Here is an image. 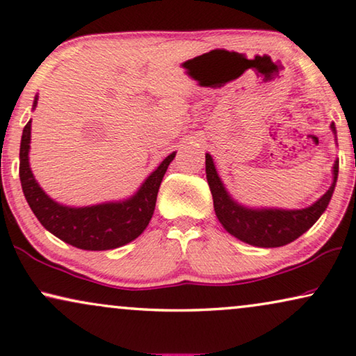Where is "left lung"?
Wrapping results in <instances>:
<instances>
[{
  "label": "left lung",
  "instance_id": "left-lung-1",
  "mask_svg": "<svg viewBox=\"0 0 356 356\" xmlns=\"http://www.w3.org/2000/svg\"><path fill=\"white\" fill-rule=\"evenodd\" d=\"M331 131L336 138L334 123H331ZM337 172H339V160H336L332 165V182L328 191L320 196L314 204L304 209L249 207L241 204L228 193L218 176L213 158L211 154H206V177L218 222L234 238L245 244L264 247V249L290 244L317 222L321 213L326 211L331 196L334 193Z\"/></svg>",
  "mask_w": 356,
  "mask_h": 356
}]
</instances>
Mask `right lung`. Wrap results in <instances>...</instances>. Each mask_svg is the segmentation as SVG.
I'll return each mask as SVG.
<instances>
[{
    "mask_svg": "<svg viewBox=\"0 0 356 356\" xmlns=\"http://www.w3.org/2000/svg\"><path fill=\"white\" fill-rule=\"evenodd\" d=\"M38 106V95L33 111ZM31 120L26 123L20 143V182L25 200L33 213L47 231L66 244L82 250H111L128 244L147 228L155 211L156 195L169 163L176 152L169 154L154 172L140 184L136 193L122 201L72 207L55 201L41 188L30 168Z\"/></svg>",
    "mask_w": 356,
    "mask_h": 356,
    "instance_id": "add662e5",
    "label": "right lung"
}]
</instances>
